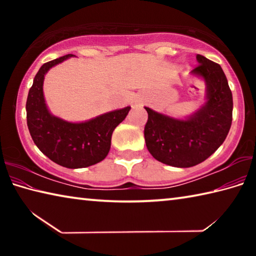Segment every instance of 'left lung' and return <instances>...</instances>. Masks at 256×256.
I'll return each instance as SVG.
<instances>
[{"instance_id": "8db88e82", "label": "left lung", "mask_w": 256, "mask_h": 256, "mask_svg": "<svg viewBox=\"0 0 256 256\" xmlns=\"http://www.w3.org/2000/svg\"><path fill=\"white\" fill-rule=\"evenodd\" d=\"M193 74L206 84V102L186 120H176L144 107L146 144L158 162L188 168L204 162L224 144L232 126V94L222 66L202 55Z\"/></svg>"}]
</instances>
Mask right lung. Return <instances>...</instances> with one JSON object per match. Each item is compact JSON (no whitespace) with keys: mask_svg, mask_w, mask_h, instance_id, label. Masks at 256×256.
<instances>
[{"mask_svg":"<svg viewBox=\"0 0 256 256\" xmlns=\"http://www.w3.org/2000/svg\"><path fill=\"white\" fill-rule=\"evenodd\" d=\"M71 56L50 60L37 72L26 104L27 124L34 144L52 162L66 168H84L106 158L112 131L126 118L131 107L106 112L84 123H68L52 115L42 94L44 76L52 66Z\"/></svg>","mask_w":256,"mask_h":256,"instance_id":"add662e5","label":"right lung"}]
</instances>
